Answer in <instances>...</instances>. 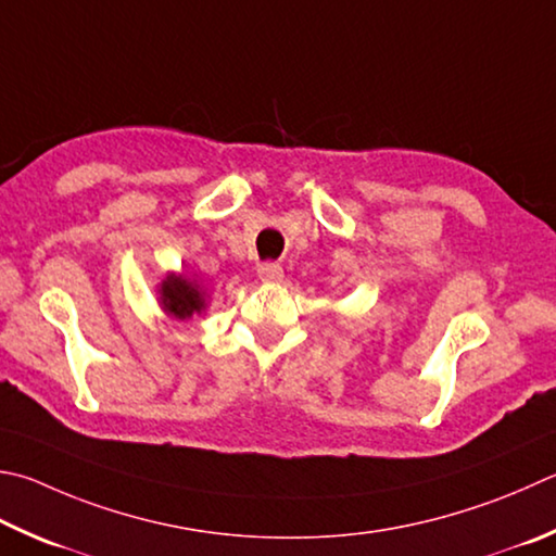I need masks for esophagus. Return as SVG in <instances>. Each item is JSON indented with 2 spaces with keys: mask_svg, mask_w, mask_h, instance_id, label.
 Masks as SVG:
<instances>
[{
  "mask_svg": "<svg viewBox=\"0 0 556 556\" xmlns=\"http://www.w3.org/2000/svg\"><path fill=\"white\" fill-rule=\"evenodd\" d=\"M281 275H285V269H281L279 262H262V265L257 267V277L262 281H279Z\"/></svg>",
  "mask_w": 556,
  "mask_h": 556,
  "instance_id": "esophagus-1",
  "label": "esophagus"
}]
</instances>
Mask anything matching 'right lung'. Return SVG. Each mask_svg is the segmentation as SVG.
Listing matches in <instances>:
<instances>
[{"mask_svg":"<svg viewBox=\"0 0 556 556\" xmlns=\"http://www.w3.org/2000/svg\"><path fill=\"white\" fill-rule=\"evenodd\" d=\"M163 306L175 318H189L191 313H199L204 308V291H201L194 281H187L185 277H167L163 281Z\"/></svg>","mask_w":556,"mask_h":556,"instance_id":"right-lung-1","label":"right lung"}]
</instances>
